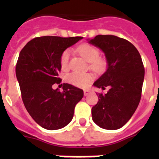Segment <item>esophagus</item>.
Returning a JSON list of instances; mask_svg holds the SVG:
<instances>
[{
	"instance_id": "34e87169",
	"label": "esophagus",
	"mask_w": 159,
	"mask_h": 159,
	"mask_svg": "<svg viewBox=\"0 0 159 159\" xmlns=\"http://www.w3.org/2000/svg\"><path fill=\"white\" fill-rule=\"evenodd\" d=\"M90 91L89 90H84V95H85V96H86V95H88V94H90Z\"/></svg>"
}]
</instances>
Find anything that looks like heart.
Returning <instances> with one entry per match:
<instances>
[{"label": "heart", "instance_id": "b5f03b06", "mask_svg": "<svg viewBox=\"0 0 159 159\" xmlns=\"http://www.w3.org/2000/svg\"><path fill=\"white\" fill-rule=\"evenodd\" d=\"M77 51L81 57H84L87 61L90 62V67L95 72H100L105 67V62L102 59L99 58V50L95 46L89 43H83L77 48ZM70 52L65 50L60 56V63L61 69L65 71L68 68L69 64ZM93 76L91 73L71 72L66 76L67 83L74 86L80 88H85L92 81Z\"/></svg>", "mask_w": 159, "mask_h": 159}]
</instances>
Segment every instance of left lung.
Here are the masks:
<instances>
[{
	"label": "left lung",
	"mask_w": 159,
	"mask_h": 159,
	"mask_svg": "<svg viewBox=\"0 0 159 159\" xmlns=\"http://www.w3.org/2000/svg\"><path fill=\"white\" fill-rule=\"evenodd\" d=\"M88 43L102 50L107 68L95 83L96 88H108L98 93L99 101L92 107V119L99 127L117 130L124 126L140 102L145 70L141 56L128 40L113 35H98Z\"/></svg>",
	"instance_id": "1"
}]
</instances>
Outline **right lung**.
I'll return each instance as SVG.
<instances>
[{"label": "right lung", "instance_id": "1", "mask_svg": "<svg viewBox=\"0 0 159 159\" xmlns=\"http://www.w3.org/2000/svg\"><path fill=\"white\" fill-rule=\"evenodd\" d=\"M81 36H46L32 39L23 48L16 66L22 100L36 123L47 130L67 126L73 118L75 105L82 99L84 91L64 84L63 92L52 85L60 84V56L75 44ZM62 85V84H61Z\"/></svg>", "mask_w": 159, "mask_h": 159}]
</instances>
